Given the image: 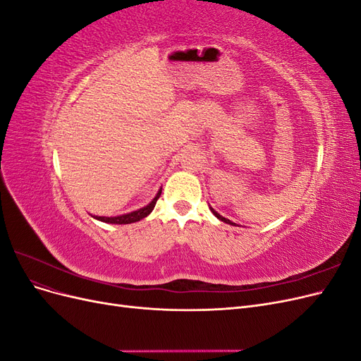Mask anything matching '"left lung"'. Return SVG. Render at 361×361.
<instances>
[{"instance_id":"obj_1","label":"left lung","mask_w":361,"mask_h":361,"mask_svg":"<svg viewBox=\"0 0 361 361\" xmlns=\"http://www.w3.org/2000/svg\"><path fill=\"white\" fill-rule=\"evenodd\" d=\"M211 211H212V214L218 218V220H221V221H224V223H227V224H232V226H238V224H235V223H232L231 220H228V218H224L223 215H220V214H218L215 209H212V207H211Z\"/></svg>"}]
</instances>
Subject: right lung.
<instances>
[{"mask_svg": "<svg viewBox=\"0 0 361 361\" xmlns=\"http://www.w3.org/2000/svg\"><path fill=\"white\" fill-rule=\"evenodd\" d=\"M159 195H161V190L157 192L154 200H152L147 206L141 207V209H138V211L123 214V215H117V216H97V215H94L93 218H96V220H99V221H104V223H110V224H130V223L140 221V220H143V218H146L152 211H154V207L157 204V200L159 199Z\"/></svg>", "mask_w": 361, "mask_h": 361, "instance_id": "add662e5", "label": "right lung"}]
</instances>
